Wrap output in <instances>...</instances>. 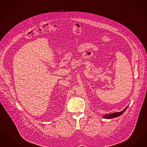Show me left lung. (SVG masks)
I'll return each instance as SVG.
<instances>
[{"mask_svg": "<svg viewBox=\"0 0 147 147\" xmlns=\"http://www.w3.org/2000/svg\"><path fill=\"white\" fill-rule=\"evenodd\" d=\"M127 107H128V106L126 107V108H125L123 111H121V112H115V113H111V114H109L103 115V117H104L105 119H112V118H114V117H118L120 116L123 113V112L126 111V109L127 108Z\"/></svg>", "mask_w": 147, "mask_h": 147, "instance_id": "1", "label": "left lung"}]
</instances>
